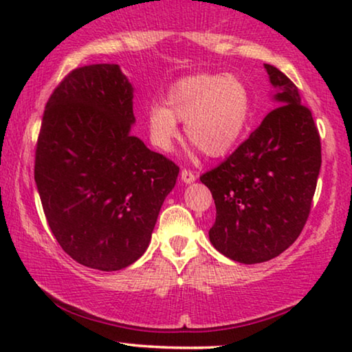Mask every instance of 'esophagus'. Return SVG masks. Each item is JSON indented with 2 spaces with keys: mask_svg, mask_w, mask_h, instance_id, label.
Returning a JSON list of instances; mask_svg holds the SVG:
<instances>
[{
  "mask_svg": "<svg viewBox=\"0 0 352 352\" xmlns=\"http://www.w3.org/2000/svg\"><path fill=\"white\" fill-rule=\"evenodd\" d=\"M181 179L184 181L186 184H190V182H194L197 179V176L190 170H186V168H184V170L181 171Z\"/></svg>",
  "mask_w": 352,
  "mask_h": 352,
  "instance_id": "esophagus-1",
  "label": "esophagus"
}]
</instances>
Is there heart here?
I'll return each mask as SVG.
<instances>
[{
    "instance_id": "heart-1",
    "label": "heart",
    "mask_w": 352,
    "mask_h": 352,
    "mask_svg": "<svg viewBox=\"0 0 352 352\" xmlns=\"http://www.w3.org/2000/svg\"><path fill=\"white\" fill-rule=\"evenodd\" d=\"M252 113L253 98L245 81L232 75H192L171 85L165 105L147 109L148 136L153 146L170 151L181 120L187 139L205 155L223 157L242 139Z\"/></svg>"
}]
</instances>
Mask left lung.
Returning a JSON list of instances; mask_svg holds the SVG:
<instances>
[{
  "instance_id": "8db88e82",
  "label": "left lung",
  "mask_w": 352,
  "mask_h": 352,
  "mask_svg": "<svg viewBox=\"0 0 352 352\" xmlns=\"http://www.w3.org/2000/svg\"><path fill=\"white\" fill-rule=\"evenodd\" d=\"M264 67L278 107L221 165L200 176L216 205L210 242L243 264L269 261L300 237L322 163L319 129L296 85L274 65Z\"/></svg>"
}]
</instances>
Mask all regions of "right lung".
I'll return each instance as SVG.
<instances>
[{
  "label": "right lung",
  "mask_w": 352,
  "mask_h": 352,
  "mask_svg": "<svg viewBox=\"0 0 352 352\" xmlns=\"http://www.w3.org/2000/svg\"><path fill=\"white\" fill-rule=\"evenodd\" d=\"M133 86L117 64L78 67L46 102L35 182L57 243L76 263L120 271L151 242L179 166L129 134Z\"/></svg>",
  "instance_id": "right-lung-1"
}]
</instances>
